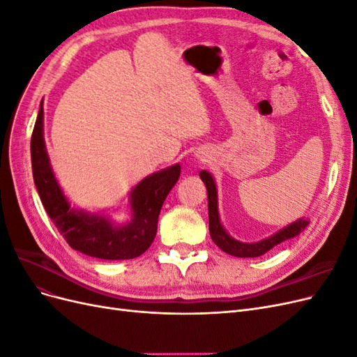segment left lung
<instances>
[{
    "instance_id": "1",
    "label": "left lung",
    "mask_w": 357,
    "mask_h": 357,
    "mask_svg": "<svg viewBox=\"0 0 357 357\" xmlns=\"http://www.w3.org/2000/svg\"><path fill=\"white\" fill-rule=\"evenodd\" d=\"M199 177L204 181L205 188H207V195H208V220H210V236L214 241V244L218 245L220 250L225 253L236 256V257H257L265 255L268 250H271L273 247L277 244L283 243L289 238H294V236L299 235L305 229V226L308 225L307 219H299L294 223H290L286 228L282 231H278L273 236H269L266 240L257 241V243H241L234 240L232 236L228 235L223 229V226L219 219V211H218V190H215L214 180L210 176V172L207 171H201Z\"/></svg>"
}]
</instances>
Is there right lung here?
Segmentation results:
<instances>
[{
	"mask_svg": "<svg viewBox=\"0 0 357 357\" xmlns=\"http://www.w3.org/2000/svg\"><path fill=\"white\" fill-rule=\"evenodd\" d=\"M31 162L43 207L63 240L74 250L109 261L138 257L152 245L162 204L180 177V165H172L139 181L131 192L132 219L123 226H113L102 215L70 208L46 153L43 138V101L31 137Z\"/></svg>",
	"mask_w": 357,
	"mask_h": 357,
	"instance_id": "obj_1",
	"label": "right lung"
}]
</instances>
